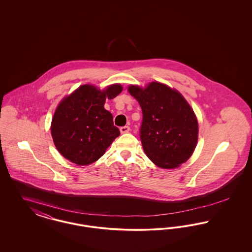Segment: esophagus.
Masks as SVG:
<instances>
[{
    "mask_svg": "<svg viewBox=\"0 0 252 252\" xmlns=\"http://www.w3.org/2000/svg\"><path fill=\"white\" fill-rule=\"evenodd\" d=\"M129 130H130V127L127 126H122L120 128V131L122 134H123V133H127V132H129Z\"/></svg>",
    "mask_w": 252,
    "mask_h": 252,
    "instance_id": "34e87169",
    "label": "esophagus"
}]
</instances>
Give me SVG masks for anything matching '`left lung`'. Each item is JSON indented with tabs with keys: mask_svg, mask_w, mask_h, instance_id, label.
Instances as JSON below:
<instances>
[{
	"mask_svg": "<svg viewBox=\"0 0 252 252\" xmlns=\"http://www.w3.org/2000/svg\"><path fill=\"white\" fill-rule=\"evenodd\" d=\"M128 92L143 111L140 138L144 153L158 167H179L197 143L198 124L192 108L178 91L158 82L144 89L131 85Z\"/></svg>",
	"mask_w": 252,
	"mask_h": 252,
	"instance_id": "1",
	"label": "left lung"
}]
</instances>
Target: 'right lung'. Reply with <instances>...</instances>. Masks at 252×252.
<instances>
[{
  "mask_svg": "<svg viewBox=\"0 0 252 252\" xmlns=\"http://www.w3.org/2000/svg\"><path fill=\"white\" fill-rule=\"evenodd\" d=\"M122 91L120 84L108 86L104 91L82 85L60 102L51 133L62 156L77 165H88L105 154L120 130L104 105L107 98L113 99Z\"/></svg>",
  "mask_w": 252,
  "mask_h": 252,
  "instance_id": "obj_1",
  "label": "right lung"
}]
</instances>
